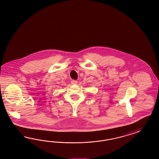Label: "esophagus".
Masks as SVG:
<instances>
[{
	"label": "esophagus",
	"instance_id": "obj_1",
	"mask_svg": "<svg viewBox=\"0 0 159 159\" xmlns=\"http://www.w3.org/2000/svg\"><path fill=\"white\" fill-rule=\"evenodd\" d=\"M77 82H77V81H76V80H72V81H71V84H73V85L77 84Z\"/></svg>",
	"mask_w": 159,
	"mask_h": 159
}]
</instances>
